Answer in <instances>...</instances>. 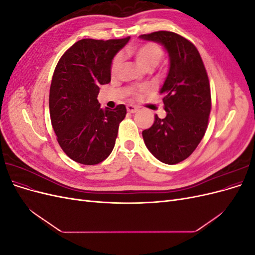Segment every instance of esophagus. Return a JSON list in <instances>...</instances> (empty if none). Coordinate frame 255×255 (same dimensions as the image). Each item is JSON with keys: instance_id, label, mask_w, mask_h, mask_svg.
Listing matches in <instances>:
<instances>
[{"instance_id": "obj_1", "label": "esophagus", "mask_w": 255, "mask_h": 255, "mask_svg": "<svg viewBox=\"0 0 255 255\" xmlns=\"http://www.w3.org/2000/svg\"><path fill=\"white\" fill-rule=\"evenodd\" d=\"M127 110H128V113H136L137 111H138V107L137 106H134V105H132V104H128V106H127Z\"/></svg>"}]
</instances>
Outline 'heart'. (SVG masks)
Segmentation results:
<instances>
[{
  "instance_id": "obj_1",
  "label": "heart",
  "mask_w": 255,
  "mask_h": 255,
  "mask_svg": "<svg viewBox=\"0 0 255 255\" xmlns=\"http://www.w3.org/2000/svg\"><path fill=\"white\" fill-rule=\"evenodd\" d=\"M133 57L135 58L136 63L139 65L144 70H152L159 65L161 59L164 58V49L159 44L154 42H146L143 44L138 45L137 48L132 49L130 51ZM122 66V56L117 54L112 61L111 71L113 74H116ZM149 90L148 86H142L134 90L133 94L135 96H140L144 92Z\"/></svg>"
}]
</instances>
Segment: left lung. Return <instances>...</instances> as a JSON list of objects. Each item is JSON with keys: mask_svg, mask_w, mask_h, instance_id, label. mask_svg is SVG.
Returning <instances> with one entry per match:
<instances>
[{"mask_svg": "<svg viewBox=\"0 0 255 255\" xmlns=\"http://www.w3.org/2000/svg\"><path fill=\"white\" fill-rule=\"evenodd\" d=\"M161 43L170 57V69L159 94L167 116L155 115L153 126L142 132L148 150L168 165L191 155L206 132L212 109L210 81L196 45L183 36L158 30L141 35Z\"/></svg>", "mask_w": 255, "mask_h": 255, "instance_id": "1", "label": "left lung"}]
</instances>
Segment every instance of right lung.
<instances>
[{
    "mask_svg": "<svg viewBox=\"0 0 255 255\" xmlns=\"http://www.w3.org/2000/svg\"><path fill=\"white\" fill-rule=\"evenodd\" d=\"M129 37L82 39L60 57L50 87V117L60 148L76 163L97 165L109 157L127 109H102L100 86L111 82L112 60Z\"/></svg>",
    "mask_w": 255,
    "mask_h": 255,
    "instance_id": "obj_1",
    "label": "right lung"
}]
</instances>
